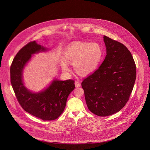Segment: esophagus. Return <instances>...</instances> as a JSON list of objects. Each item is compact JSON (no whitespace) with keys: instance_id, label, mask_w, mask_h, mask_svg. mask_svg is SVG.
Instances as JSON below:
<instances>
[{"instance_id":"1","label":"esophagus","mask_w":150,"mask_h":150,"mask_svg":"<svg viewBox=\"0 0 150 150\" xmlns=\"http://www.w3.org/2000/svg\"><path fill=\"white\" fill-rule=\"evenodd\" d=\"M75 86L76 87V88H78V87H80V86H81V83H79V81H75Z\"/></svg>"}]
</instances>
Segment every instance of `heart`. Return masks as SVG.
Returning a JSON list of instances; mask_svg holds the SVG:
<instances>
[{
    "instance_id": "1",
    "label": "heart",
    "mask_w": 150,
    "mask_h": 150,
    "mask_svg": "<svg viewBox=\"0 0 150 150\" xmlns=\"http://www.w3.org/2000/svg\"><path fill=\"white\" fill-rule=\"evenodd\" d=\"M103 57V49L99 43L75 41L64 50V59L61 61L62 69L70 70L67 62L71 63L74 70L81 76H88L96 71Z\"/></svg>"
}]
</instances>
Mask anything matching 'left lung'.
<instances>
[{
	"mask_svg": "<svg viewBox=\"0 0 150 150\" xmlns=\"http://www.w3.org/2000/svg\"><path fill=\"white\" fill-rule=\"evenodd\" d=\"M106 56L100 67L81 83L86 103L94 114L107 116L126 105L136 78V67L128 48L103 36Z\"/></svg>",
	"mask_w": 150,
	"mask_h": 150,
	"instance_id": "left-lung-1",
	"label": "left lung"
}]
</instances>
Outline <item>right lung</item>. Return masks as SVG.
<instances>
[{"label":"right lung","instance_id":"1","mask_svg":"<svg viewBox=\"0 0 150 150\" xmlns=\"http://www.w3.org/2000/svg\"><path fill=\"white\" fill-rule=\"evenodd\" d=\"M50 50L36 41L28 43L17 53L10 69L11 82L16 96L23 109L43 120H53L64 111L67 97L75 89L72 80L54 79L49 86L35 92L25 85L23 71L32 55Z\"/></svg>","mask_w":150,"mask_h":150}]
</instances>
